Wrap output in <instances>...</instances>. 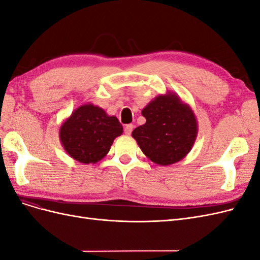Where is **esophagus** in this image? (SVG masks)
I'll return each mask as SVG.
<instances>
[{
    "label": "esophagus",
    "mask_w": 260,
    "mask_h": 260,
    "mask_svg": "<svg viewBox=\"0 0 260 260\" xmlns=\"http://www.w3.org/2000/svg\"><path fill=\"white\" fill-rule=\"evenodd\" d=\"M133 128H135V125H133V124H127V125H125V127H124V133H125V135L130 136Z\"/></svg>",
    "instance_id": "1"
}]
</instances>
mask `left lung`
Returning <instances> with one entry per match:
<instances>
[{
    "label": "left lung",
    "instance_id": "left-lung-1",
    "mask_svg": "<svg viewBox=\"0 0 260 260\" xmlns=\"http://www.w3.org/2000/svg\"><path fill=\"white\" fill-rule=\"evenodd\" d=\"M142 115L146 122L132 131L147 158L160 166L183 159L198 136V121L192 108L175 93L157 96Z\"/></svg>",
    "mask_w": 260,
    "mask_h": 260
}]
</instances>
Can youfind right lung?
I'll use <instances>...</instances> for the list:
<instances>
[{"instance_id": "obj_1", "label": "right lung", "mask_w": 260, "mask_h": 260, "mask_svg": "<svg viewBox=\"0 0 260 260\" xmlns=\"http://www.w3.org/2000/svg\"><path fill=\"white\" fill-rule=\"evenodd\" d=\"M122 125L115 116L93 104L78 107L59 129L61 145L70 157L82 164H95L121 136Z\"/></svg>"}]
</instances>
